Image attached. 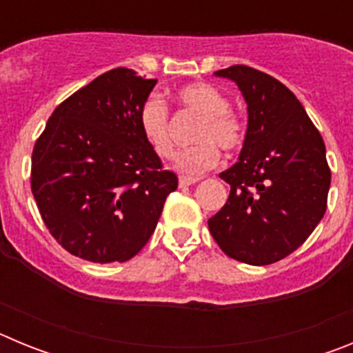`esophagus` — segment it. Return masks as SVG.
<instances>
[{
    "mask_svg": "<svg viewBox=\"0 0 353 353\" xmlns=\"http://www.w3.org/2000/svg\"><path fill=\"white\" fill-rule=\"evenodd\" d=\"M199 182V179H194V176H180L179 183L180 187H187V185H192V183Z\"/></svg>",
    "mask_w": 353,
    "mask_h": 353,
    "instance_id": "1",
    "label": "esophagus"
}]
</instances>
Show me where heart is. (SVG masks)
<instances>
[{"label":"heart","mask_w":353,"mask_h":353,"mask_svg":"<svg viewBox=\"0 0 353 353\" xmlns=\"http://www.w3.org/2000/svg\"><path fill=\"white\" fill-rule=\"evenodd\" d=\"M174 99L201 117L194 132V141L199 143L176 154L174 170L187 176H199L219 164V146L228 152L242 146L245 127L230 109V99L221 90L208 83H192L174 93ZM139 130L157 157L168 159L173 155L170 111L159 97H150L143 104L139 111Z\"/></svg>","instance_id":"1"}]
</instances>
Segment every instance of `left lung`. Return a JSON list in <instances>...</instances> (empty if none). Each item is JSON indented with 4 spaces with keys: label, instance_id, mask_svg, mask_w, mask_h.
<instances>
[{
    "label": "left lung",
    "instance_id": "1",
    "mask_svg": "<svg viewBox=\"0 0 353 353\" xmlns=\"http://www.w3.org/2000/svg\"><path fill=\"white\" fill-rule=\"evenodd\" d=\"M215 76L235 81L248 102V132L208 230L224 254L270 265L301 248L327 210L330 170L325 143L297 97L272 76L233 65Z\"/></svg>",
    "mask_w": 353,
    "mask_h": 353
}]
</instances>
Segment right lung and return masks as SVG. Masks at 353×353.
Here are the masks:
<instances>
[{"mask_svg":"<svg viewBox=\"0 0 353 353\" xmlns=\"http://www.w3.org/2000/svg\"><path fill=\"white\" fill-rule=\"evenodd\" d=\"M155 83L125 67L105 72L61 102L37 139L31 192L49 233L74 256H136L179 187L139 130Z\"/></svg>","mask_w":353,"mask_h":353,"instance_id":"right-lung-1","label":"right lung"}]
</instances>
